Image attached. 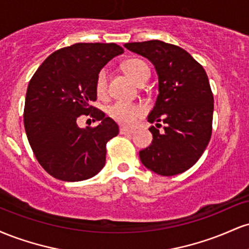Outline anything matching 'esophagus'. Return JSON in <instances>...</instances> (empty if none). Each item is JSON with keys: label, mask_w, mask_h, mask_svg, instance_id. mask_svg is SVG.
Masks as SVG:
<instances>
[{"label": "esophagus", "mask_w": 249, "mask_h": 249, "mask_svg": "<svg viewBox=\"0 0 249 249\" xmlns=\"http://www.w3.org/2000/svg\"><path fill=\"white\" fill-rule=\"evenodd\" d=\"M119 132H121V134H131L133 133V130H131V128H126V127H121Z\"/></svg>", "instance_id": "1"}]
</instances>
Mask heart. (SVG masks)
I'll return each instance as SVG.
<instances>
[{"mask_svg": "<svg viewBox=\"0 0 249 249\" xmlns=\"http://www.w3.org/2000/svg\"><path fill=\"white\" fill-rule=\"evenodd\" d=\"M123 69L132 81L138 85H144L150 77V68L141 58H130L123 64ZM95 89L98 96L105 95L107 90V72L102 69L97 73ZM144 115V107L138 104L116 102L108 107V116L118 124L132 126Z\"/></svg>", "mask_w": 249, "mask_h": 249, "instance_id": "1", "label": "heart"}]
</instances>
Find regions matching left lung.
<instances>
[{
  "label": "left lung",
  "mask_w": 249,
  "mask_h": 249,
  "mask_svg": "<svg viewBox=\"0 0 249 249\" xmlns=\"http://www.w3.org/2000/svg\"><path fill=\"white\" fill-rule=\"evenodd\" d=\"M126 49L146 57L156 67L159 93L147 122L152 144L139 152L144 166L164 177L192 167L212 136L214 99L206 71L186 50L158 39L126 43Z\"/></svg>",
  "instance_id": "8db88e82"
}]
</instances>
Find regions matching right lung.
<instances>
[{"label": "right lung", "instance_id": "1", "mask_svg": "<svg viewBox=\"0 0 249 249\" xmlns=\"http://www.w3.org/2000/svg\"><path fill=\"white\" fill-rule=\"evenodd\" d=\"M123 53L116 43H76L51 53L31 77L25 132L37 161L53 178L81 181L104 167L107 144L119 127L91 103L97 101V73ZM83 114L101 123L79 129L76 119Z\"/></svg>", "mask_w": 249, "mask_h": 249}]
</instances>
